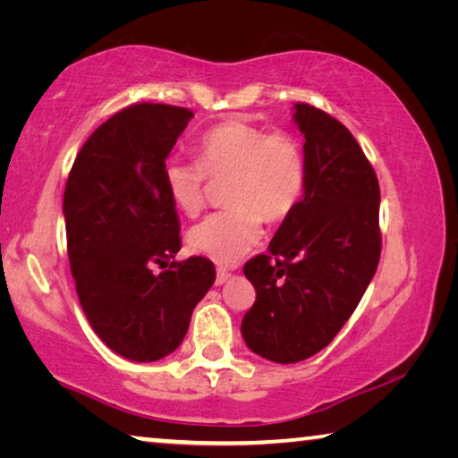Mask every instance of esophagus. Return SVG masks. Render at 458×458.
I'll list each match as a JSON object with an SVG mask.
<instances>
[{
    "instance_id": "obj_1",
    "label": "esophagus",
    "mask_w": 458,
    "mask_h": 458,
    "mask_svg": "<svg viewBox=\"0 0 458 458\" xmlns=\"http://www.w3.org/2000/svg\"><path fill=\"white\" fill-rule=\"evenodd\" d=\"M230 278V273L226 268H218V273H216V284H224Z\"/></svg>"
}]
</instances>
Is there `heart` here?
Instances as JSON below:
<instances>
[{
    "mask_svg": "<svg viewBox=\"0 0 458 458\" xmlns=\"http://www.w3.org/2000/svg\"><path fill=\"white\" fill-rule=\"evenodd\" d=\"M169 199L185 216L206 206L208 177L226 182L232 208L216 212L188 232V246L218 265H234L260 244L265 218L283 220L305 188V157L289 133H267L250 123H222L198 141V161L169 157L161 169Z\"/></svg>",
    "mask_w": 458,
    "mask_h": 458,
    "instance_id": "1",
    "label": "heart"
}]
</instances>
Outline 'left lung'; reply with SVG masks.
Returning <instances> with one entry per match:
<instances>
[{
    "mask_svg": "<svg viewBox=\"0 0 458 458\" xmlns=\"http://www.w3.org/2000/svg\"><path fill=\"white\" fill-rule=\"evenodd\" d=\"M303 133V198L244 265L257 301L242 319L248 350L297 363L327 347L376 275L379 185L350 129L311 105L293 106Z\"/></svg>",
    "mask_w": 458,
    "mask_h": 458,
    "instance_id": "8db88e82",
    "label": "left lung"
}]
</instances>
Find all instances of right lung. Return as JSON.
<instances>
[{
    "label": "right lung",
    "mask_w": 458,
    "mask_h": 458,
    "mask_svg": "<svg viewBox=\"0 0 458 458\" xmlns=\"http://www.w3.org/2000/svg\"><path fill=\"white\" fill-rule=\"evenodd\" d=\"M193 113L133 105L103 123L76 155L64 190L76 294L100 341L131 361H157L185 337L216 281L204 257L175 260L180 218L161 169ZM168 267L153 274L152 267Z\"/></svg>",
    "instance_id": "obj_1"
}]
</instances>
